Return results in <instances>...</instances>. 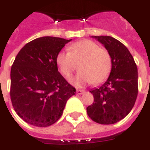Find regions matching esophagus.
Instances as JSON below:
<instances>
[{
    "instance_id": "1",
    "label": "esophagus",
    "mask_w": 150,
    "mask_h": 150,
    "mask_svg": "<svg viewBox=\"0 0 150 150\" xmlns=\"http://www.w3.org/2000/svg\"><path fill=\"white\" fill-rule=\"evenodd\" d=\"M85 92L84 90H80V89H77L76 90V93L78 95H82V94H83Z\"/></svg>"
}]
</instances>
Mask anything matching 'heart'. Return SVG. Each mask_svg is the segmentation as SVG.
Masks as SVG:
<instances>
[{
	"label": "heart",
	"mask_w": 150,
	"mask_h": 150,
	"mask_svg": "<svg viewBox=\"0 0 150 150\" xmlns=\"http://www.w3.org/2000/svg\"><path fill=\"white\" fill-rule=\"evenodd\" d=\"M69 52L60 51L57 64L66 78L75 70L80 71L70 79L75 87H83L90 83H100L107 78L112 68V58L108 50L100 48L97 43L88 39L81 40L68 47Z\"/></svg>",
	"instance_id": "heart-1"
}]
</instances>
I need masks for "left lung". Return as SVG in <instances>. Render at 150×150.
I'll return each mask as SVG.
<instances>
[{
  "label": "left lung",
  "mask_w": 150,
  "mask_h": 150,
  "mask_svg": "<svg viewBox=\"0 0 150 150\" xmlns=\"http://www.w3.org/2000/svg\"><path fill=\"white\" fill-rule=\"evenodd\" d=\"M103 44L112 58L110 75L99 88L91 89L94 103L87 108L93 121L112 125L124 119L134 106L138 92V72L124 44L110 36H91Z\"/></svg>",
  "instance_id": "left-lung-1"
}]
</instances>
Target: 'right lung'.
<instances>
[{
  "label": "right lung",
  "instance_id": "right-lung-1",
  "mask_svg": "<svg viewBox=\"0 0 150 150\" xmlns=\"http://www.w3.org/2000/svg\"><path fill=\"white\" fill-rule=\"evenodd\" d=\"M71 41L38 38L25 44L16 57L10 72V97L15 112L28 124L37 127L54 124L75 94V88L58 71L56 61Z\"/></svg>",
  "mask_w": 150,
  "mask_h": 150
}]
</instances>
